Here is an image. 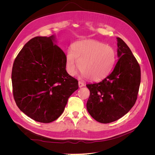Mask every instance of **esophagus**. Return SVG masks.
<instances>
[{"instance_id": "obj_1", "label": "esophagus", "mask_w": 155, "mask_h": 155, "mask_svg": "<svg viewBox=\"0 0 155 155\" xmlns=\"http://www.w3.org/2000/svg\"><path fill=\"white\" fill-rule=\"evenodd\" d=\"M78 85H79V88H81V87H83L85 86V84H84V83L82 82V81H79Z\"/></svg>"}]
</instances>
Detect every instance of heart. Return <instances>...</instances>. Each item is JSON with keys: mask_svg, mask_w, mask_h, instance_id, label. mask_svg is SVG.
Returning <instances> with one entry per match:
<instances>
[{"mask_svg": "<svg viewBox=\"0 0 155 155\" xmlns=\"http://www.w3.org/2000/svg\"><path fill=\"white\" fill-rule=\"evenodd\" d=\"M116 59L115 50L96 40L78 41L66 54L65 63L67 72L72 76L77 74L79 68L81 76L100 81L110 74Z\"/></svg>", "mask_w": 155, "mask_h": 155, "instance_id": "b5f03b06", "label": "heart"}]
</instances>
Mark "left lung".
<instances>
[{
  "instance_id": "8db88e82",
  "label": "left lung",
  "mask_w": 155,
  "mask_h": 155,
  "mask_svg": "<svg viewBox=\"0 0 155 155\" xmlns=\"http://www.w3.org/2000/svg\"><path fill=\"white\" fill-rule=\"evenodd\" d=\"M118 61L113 71L99 83L87 84L90 96L88 113L98 122L118 120L131 109L137 99L140 85V67L125 42L117 37Z\"/></svg>"
}]
</instances>
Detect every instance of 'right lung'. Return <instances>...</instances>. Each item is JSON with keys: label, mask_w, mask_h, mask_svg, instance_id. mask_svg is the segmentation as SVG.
Listing matches in <instances>:
<instances>
[{"label": "right lung", "mask_w": 155, "mask_h": 155, "mask_svg": "<svg viewBox=\"0 0 155 155\" xmlns=\"http://www.w3.org/2000/svg\"><path fill=\"white\" fill-rule=\"evenodd\" d=\"M55 35L35 37L24 46L13 63V97L30 118L50 123L62 114L69 97L78 89L66 70L64 51Z\"/></svg>", "instance_id": "1"}]
</instances>
